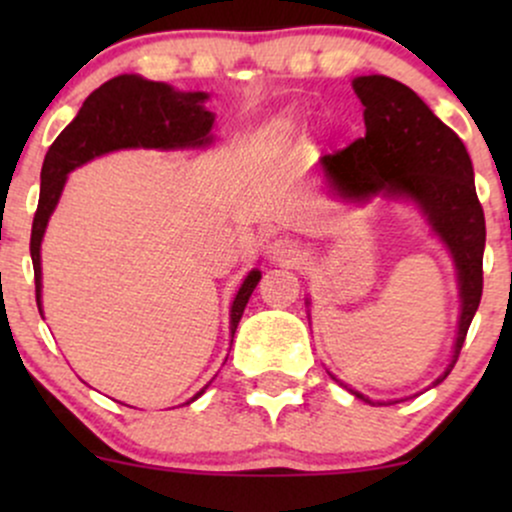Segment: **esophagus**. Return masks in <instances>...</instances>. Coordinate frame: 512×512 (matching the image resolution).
<instances>
[{
  "label": "esophagus",
  "mask_w": 512,
  "mask_h": 512,
  "mask_svg": "<svg viewBox=\"0 0 512 512\" xmlns=\"http://www.w3.org/2000/svg\"><path fill=\"white\" fill-rule=\"evenodd\" d=\"M269 252H272V257L274 260H279V262H293L298 257V243L296 240H291V238H276L274 243H272V248H269Z\"/></svg>",
  "instance_id": "esophagus-1"
}]
</instances>
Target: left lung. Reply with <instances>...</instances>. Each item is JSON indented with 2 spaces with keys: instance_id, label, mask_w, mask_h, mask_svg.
Here are the masks:
<instances>
[{
  "instance_id": "1",
  "label": "left lung",
  "mask_w": 512,
  "mask_h": 512,
  "mask_svg": "<svg viewBox=\"0 0 512 512\" xmlns=\"http://www.w3.org/2000/svg\"><path fill=\"white\" fill-rule=\"evenodd\" d=\"M354 91L366 108V134L346 149L322 156L327 178L339 195L351 199L387 192L419 202L433 231L450 248L460 274V332L450 368L433 383L438 385L460 356L484 289L486 223L474 187L472 158L462 139L409 86L373 74L354 79Z\"/></svg>"
}]
</instances>
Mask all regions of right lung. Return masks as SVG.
<instances>
[{"instance_id": "obj_1", "label": "right lung", "mask_w": 512, "mask_h": 512, "mask_svg": "<svg viewBox=\"0 0 512 512\" xmlns=\"http://www.w3.org/2000/svg\"><path fill=\"white\" fill-rule=\"evenodd\" d=\"M207 93H180L168 84L146 81L142 76L122 74L105 81L81 105L79 115L62 129L50 146L40 170V199L31 228V260L35 274V301L40 310V240L62 195L69 170L84 166L91 158L127 146L146 149H180V146L209 144L214 115L204 110ZM260 272H250L240 286L231 308V332L243 317L250 293L255 291ZM204 392V390H202ZM197 392L190 402L202 395Z\"/></svg>"}]
</instances>
